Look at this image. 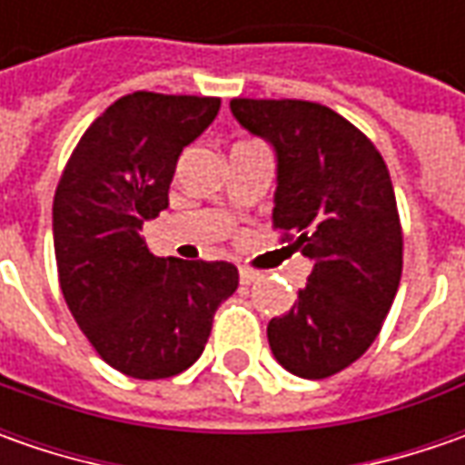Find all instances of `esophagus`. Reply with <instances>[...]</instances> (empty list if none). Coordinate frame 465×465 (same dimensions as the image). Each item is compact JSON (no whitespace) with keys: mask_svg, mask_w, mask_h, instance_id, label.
Masks as SVG:
<instances>
[{"mask_svg":"<svg viewBox=\"0 0 465 465\" xmlns=\"http://www.w3.org/2000/svg\"><path fill=\"white\" fill-rule=\"evenodd\" d=\"M241 284H251V282H256L261 277L259 272H253V269H248V266H241Z\"/></svg>","mask_w":465,"mask_h":465,"instance_id":"34e87169","label":"esophagus"}]
</instances>
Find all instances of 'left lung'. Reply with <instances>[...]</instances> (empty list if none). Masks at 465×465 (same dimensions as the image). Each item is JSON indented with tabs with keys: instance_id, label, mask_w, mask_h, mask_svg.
Segmentation results:
<instances>
[{
	"instance_id": "obj_1",
	"label": "left lung",
	"mask_w": 465,
	"mask_h": 465,
	"mask_svg": "<svg viewBox=\"0 0 465 465\" xmlns=\"http://www.w3.org/2000/svg\"><path fill=\"white\" fill-rule=\"evenodd\" d=\"M242 129L277 153L274 227L312 261L292 311L269 321V347L292 375L321 381L365 354L401 282L396 193L375 144L311 100H230Z\"/></svg>"
}]
</instances>
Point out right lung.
<instances>
[{
    "mask_svg": "<svg viewBox=\"0 0 465 465\" xmlns=\"http://www.w3.org/2000/svg\"><path fill=\"white\" fill-rule=\"evenodd\" d=\"M220 98L132 93L105 108L69 157L54 196L62 295L118 372L173 378L206 347L214 311L238 290L227 261L157 259L142 224L168 209L175 163Z\"/></svg>",
    "mask_w": 465,
    "mask_h": 465,
    "instance_id": "obj_1",
    "label": "right lung"
}]
</instances>
